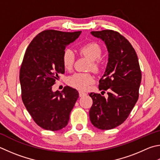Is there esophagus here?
<instances>
[{
  "label": "esophagus",
  "instance_id": "esophagus-1",
  "mask_svg": "<svg viewBox=\"0 0 160 160\" xmlns=\"http://www.w3.org/2000/svg\"><path fill=\"white\" fill-rule=\"evenodd\" d=\"M85 95H87V93L86 92H82V91H80L79 92V96H80V97H84V96H85Z\"/></svg>",
  "mask_w": 160,
  "mask_h": 160
}]
</instances>
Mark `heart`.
<instances>
[{
    "label": "heart",
    "mask_w": 160,
    "mask_h": 160,
    "mask_svg": "<svg viewBox=\"0 0 160 160\" xmlns=\"http://www.w3.org/2000/svg\"><path fill=\"white\" fill-rule=\"evenodd\" d=\"M80 52L89 57L92 60L91 68L94 71H98L101 66L100 58L102 55V49L97 42H89L81 46ZM75 54L71 49H66L62 55V63L66 70L70 71L73 67L75 62ZM94 82V78L89 73L77 72L68 79L70 86L79 90H86Z\"/></svg>",
    "instance_id": "1"
}]
</instances>
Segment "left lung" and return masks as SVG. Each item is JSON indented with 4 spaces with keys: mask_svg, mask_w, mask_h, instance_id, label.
<instances>
[{
    "mask_svg": "<svg viewBox=\"0 0 160 160\" xmlns=\"http://www.w3.org/2000/svg\"><path fill=\"white\" fill-rule=\"evenodd\" d=\"M105 42L108 62L98 89L108 90V98L90 93L93 103L89 118L95 127L108 130L120 125L128 118L138 98L141 71L134 49L123 36L112 30L92 31Z\"/></svg>",
    "mask_w": 160,
    "mask_h": 160,
    "instance_id": "8db88e82",
    "label": "left lung"
}]
</instances>
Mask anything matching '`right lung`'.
I'll return each instance as SVG.
<instances>
[{
  "label": "right lung",
  "mask_w": 160,
  "mask_h": 160,
  "mask_svg": "<svg viewBox=\"0 0 160 160\" xmlns=\"http://www.w3.org/2000/svg\"><path fill=\"white\" fill-rule=\"evenodd\" d=\"M81 31L45 30L34 38L26 50L19 72L22 98L35 122L54 132L67 125L79 93L66 86L53 92L52 86L64 73L62 55Z\"/></svg>",
  "instance_id": "obj_1"
}]
</instances>
